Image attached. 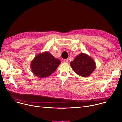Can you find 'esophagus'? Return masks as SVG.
I'll return each instance as SVG.
<instances>
[{
	"mask_svg": "<svg viewBox=\"0 0 122 122\" xmlns=\"http://www.w3.org/2000/svg\"><path fill=\"white\" fill-rule=\"evenodd\" d=\"M64 62L66 63H68V59H65L64 60Z\"/></svg>",
	"mask_w": 122,
	"mask_h": 122,
	"instance_id": "34e87169",
	"label": "esophagus"
}]
</instances>
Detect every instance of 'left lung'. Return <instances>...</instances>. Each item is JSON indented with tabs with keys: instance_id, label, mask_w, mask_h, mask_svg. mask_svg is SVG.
<instances>
[{
	"instance_id": "8db88e82",
	"label": "left lung",
	"mask_w": 122,
	"mask_h": 122,
	"mask_svg": "<svg viewBox=\"0 0 122 122\" xmlns=\"http://www.w3.org/2000/svg\"><path fill=\"white\" fill-rule=\"evenodd\" d=\"M70 65L76 74L85 78L90 76L96 68L93 59L84 53L76 56Z\"/></svg>"
}]
</instances>
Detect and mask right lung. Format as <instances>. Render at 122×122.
<instances>
[{
  "label": "right lung",
  "mask_w": 122,
  "mask_h": 122,
  "mask_svg": "<svg viewBox=\"0 0 122 122\" xmlns=\"http://www.w3.org/2000/svg\"><path fill=\"white\" fill-rule=\"evenodd\" d=\"M60 63L59 59L46 51L35 56L30 63V67L37 77L46 78L56 71Z\"/></svg>",
  "instance_id": "right-lung-1"
}]
</instances>
